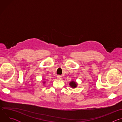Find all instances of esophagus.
I'll return each instance as SVG.
<instances>
[{
  "label": "esophagus",
  "instance_id": "1",
  "mask_svg": "<svg viewBox=\"0 0 122 122\" xmlns=\"http://www.w3.org/2000/svg\"><path fill=\"white\" fill-rule=\"evenodd\" d=\"M57 79L58 80H61V79H62V76L60 75H58L57 76Z\"/></svg>",
  "mask_w": 122,
  "mask_h": 122
}]
</instances>
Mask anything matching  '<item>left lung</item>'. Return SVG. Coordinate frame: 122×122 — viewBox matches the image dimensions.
Listing matches in <instances>:
<instances>
[{
    "instance_id": "obj_1",
    "label": "left lung",
    "mask_w": 122,
    "mask_h": 122,
    "mask_svg": "<svg viewBox=\"0 0 122 122\" xmlns=\"http://www.w3.org/2000/svg\"><path fill=\"white\" fill-rule=\"evenodd\" d=\"M69 84L71 86V87L73 88H75L77 87V84L76 82L74 81H72L71 82H69Z\"/></svg>"
}]
</instances>
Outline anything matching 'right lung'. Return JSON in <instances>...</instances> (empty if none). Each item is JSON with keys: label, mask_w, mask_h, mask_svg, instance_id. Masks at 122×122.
<instances>
[{"label": "right lung", "mask_w": 122, "mask_h": 122, "mask_svg": "<svg viewBox=\"0 0 122 122\" xmlns=\"http://www.w3.org/2000/svg\"><path fill=\"white\" fill-rule=\"evenodd\" d=\"M43 83H45V82H43Z\"/></svg>", "instance_id": "add662e5"}]
</instances>
